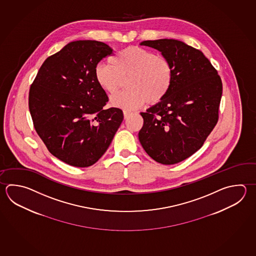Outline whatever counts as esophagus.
Listing matches in <instances>:
<instances>
[{"label": "esophagus", "mask_w": 256, "mask_h": 256, "mask_svg": "<svg viewBox=\"0 0 256 256\" xmlns=\"http://www.w3.org/2000/svg\"><path fill=\"white\" fill-rule=\"evenodd\" d=\"M123 114H124V118H125V120H126V118H128L130 116H131V112H128V111L124 110L123 111Z\"/></svg>", "instance_id": "obj_1"}]
</instances>
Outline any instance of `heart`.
<instances>
[{
    "label": "heart",
    "mask_w": 256,
    "mask_h": 256,
    "mask_svg": "<svg viewBox=\"0 0 256 256\" xmlns=\"http://www.w3.org/2000/svg\"><path fill=\"white\" fill-rule=\"evenodd\" d=\"M94 75L98 86L110 94L116 92L122 80L126 78L128 90L110 98L111 106L125 110H135L146 102L156 104L162 100L173 80L168 60L138 46L118 52L110 58V64L98 63Z\"/></svg>",
    "instance_id": "obj_1"
}]
</instances>
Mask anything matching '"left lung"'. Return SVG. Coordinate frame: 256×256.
I'll return each instance as SVG.
<instances>
[{"instance_id":"left-lung-1","label":"left lung","mask_w":256,"mask_h":256,"mask_svg":"<svg viewBox=\"0 0 256 256\" xmlns=\"http://www.w3.org/2000/svg\"><path fill=\"white\" fill-rule=\"evenodd\" d=\"M168 60L173 80L162 100L141 112L140 144L154 161L174 164L201 148L218 120L222 85L202 52L173 39L144 40Z\"/></svg>"}]
</instances>
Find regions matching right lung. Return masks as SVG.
Segmentation results:
<instances>
[{
    "mask_svg": "<svg viewBox=\"0 0 256 256\" xmlns=\"http://www.w3.org/2000/svg\"><path fill=\"white\" fill-rule=\"evenodd\" d=\"M113 50L102 42L75 40L45 60L30 86L34 128L48 151L76 168L95 164L123 121L120 108L95 80L96 64Z\"/></svg>",
    "mask_w": 256,
    "mask_h": 256,
    "instance_id": "obj_1",
    "label": "right lung"
}]
</instances>
